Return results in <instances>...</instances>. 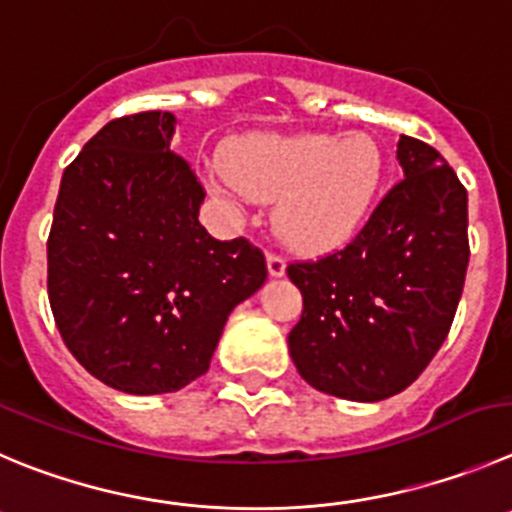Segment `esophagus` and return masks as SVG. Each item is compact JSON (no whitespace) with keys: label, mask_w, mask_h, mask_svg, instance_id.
I'll return each mask as SVG.
<instances>
[{"label":"esophagus","mask_w":512,"mask_h":512,"mask_svg":"<svg viewBox=\"0 0 512 512\" xmlns=\"http://www.w3.org/2000/svg\"><path fill=\"white\" fill-rule=\"evenodd\" d=\"M285 260L280 255H267V275L270 278H283L285 275Z\"/></svg>","instance_id":"34e87169"}]
</instances>
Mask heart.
Segmentation results:
<instances>
[{
	"mask_svg": "<svg viewBox=\"0 0 512 512\" xmlns=\"http://www.w3.org/2000/svg\"><path fill=\"white\" fill-rule=\"evenodd\" d=\"M212 166V189L237 202H275L272 227L303 255H328L364 229L386 179V151L371 133H255Z\"/></svg>",
	"mask_w": 512,
	"mask_h": 512,
	"instance_id": "heart-1",
	"label": "heart"
}]
</instances>
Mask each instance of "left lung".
<instances>
[{
  "label": "left lung",
  "mask_w": 512,
  "mask_h": 512,
  "mask_svg": "<svg viewBox=\"0 0 512 512\" xmlns=\"http://www.w3.org/2000/svg\"><path fill=\"white\" fill-rule=\"evenodd\" d=\"M404 179L341 252L295 262L303 315L288 348L313 389L381 401L407 389L450 333L470 262L467 191L412 136L396 143Z\"/></svg>",
  "instance_id": "left-lung-1"
}]
</instances>
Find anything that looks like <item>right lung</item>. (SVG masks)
<instances>
[{"label":"right lung","instance_id":"right-lung-1","mask_svg":"<svg viewBox=\"0 0 512 512\" xmlns=\"http://www.w3.org/2000/svg\"><path fill=\"white\" fill-rule=\"evenodd\" d=\"M174 113L100 128L65 169L47 295L65 346L103 384L171 394L207 374L224 323L267 278L245 240L199 224L202 184L171 151Z\"/></svg>","mask_w":512,"mask_h":512}]
</instances>
